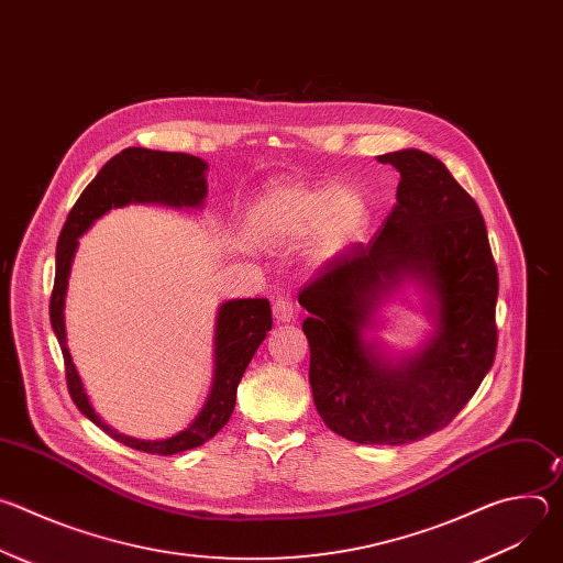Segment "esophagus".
Segmentation results:
<instances>
[{"label": "esophagus", "instance_id": "1", "mask_svg": "<svg viewBox=\"0 0 563 563\" xmlns=\"http://www.w3.org/2000/svg\"><path fill=\"white\" fill-rule=\"evenodd\" d=\"M272 311H274V318L278 320V323H291L294 320V302L289 298H276L274 305H272Z\"/></svg>", "mask_w": 563, "mask_h": 563}]
</instances>
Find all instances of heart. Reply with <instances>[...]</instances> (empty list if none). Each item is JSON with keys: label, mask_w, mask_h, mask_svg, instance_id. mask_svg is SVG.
Segmentation results:
<instances>
[{"label": "heart", "mask_w": 563, "mask_h": 563, "mask_svg": "<svg viewBox=\"0 0 563 563\" xmlns=\"http://www.w3.org/2000/svg\"><path fill=\"white\" fill-rule=\"evenodd\" d=\"M367 218V200L354 189L276 185L252 205L247 222L269 245H289L313 231V245L332 252L356 238Z\"/></svg>", "instance_id": "1"}]
</instances>
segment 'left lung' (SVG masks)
<instances>
[{
    "label": "left lung",
    "instance_id": "8db88e82",
    "mask_svg": "<svg viewBox=\"0 0 563 563\" xmlns=\"http://www.w3.org/2000/svg\"><path fill=\"white\" fill-rule=\"evenodd\" d=\"M398 169L396 207L369 243H354L300 287L309 311V383L325 426L356 443L400 445L443 430L495 363L499 276L474 198L441 159L406 148L378 155ZM404 275L438 300V334L400 366L362 339L375 302Z\"/></svg>",
    "mask_w": 563,
    "mask_h": 563
}]
</instances>
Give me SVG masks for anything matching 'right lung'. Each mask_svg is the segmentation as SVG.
<instances>
[{"label":"right lung","instance_id":"right-lung-1","mask_svg":"<svg viewBox=\"0 0 563 563\" xmlns=\"http://www.w3.org/2000/svg\"><path fill=\"white\" fill-rule=\"evenodd\" d=\"M207 163L189 153L151 151L129 146L113 155L77 198L62 227L55 252V283L51 291V325L59 341L66 387L77 410L102 428L115 441L148 454H178L213 439L229 421L235 406V389L258 345L272 330V307L267 298L229 300L220 307L216 320V374L209 398L196 421L180 434L165 441H140L109 428L91 408L89 396L70 361L64 332V294L68 285L70 261L82 235L100 216L129 202H159L169 207H200L207 196Z\"/></svg>","mask_w":563,"mask_h":563}]
</instances>
